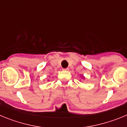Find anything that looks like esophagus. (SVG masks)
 Here are the masks:
<instances>
[{"label":"esophagus","mask_w":127,"mask_h":127,"mask_svg":"<svg viewBox=\"0 0 127 127\" xmlns=\"http://www.w3.org/2000/svg\"><path fill=\"white\" fill-rule=\"evenodd\" d=\"M64 70H69V68H65V69H63Z\"/></svg>","instance_id":"34e87169"}]
</instances>
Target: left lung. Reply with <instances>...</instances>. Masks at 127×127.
Returning a JSON list of instances; mask_svg holds the SVG:
<instances>
[{"label": "left lung", "mask_w": 127, "mask_h": 127, "mask_svg": "<svg viewBox=\"0 0 127 127\" xmlns=\"http://www.w3.org/2000/svg\"><path fill=\"white\" fill-rule=\"evenodd\" d=\"M83 78H84V79H85V77H84V76H83Z\"/></svg>", "instance_id": "obj_1"}]
</instances>
